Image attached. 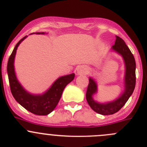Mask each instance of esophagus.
<instances>
[{"mask_svg":"<svg viewBox=\"0 0 147 147\" xmlns=\"http://www.w3.org/2000/svg\"><path fill=\"white\" fill-rule=\"evenodd\" d=\"M76 72L78 75H85L90 72V67L86 65H80L77 67Z\"/></svg>","mask_w":147,"mask_h":147,"instance_id":"34e87169","label":"esophagus"}]
</instances>
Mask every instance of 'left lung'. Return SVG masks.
<instances>
[{"label": "left lung", "instance_id": "left-lung-1", "mask_svg": "<svg viewBox=\"0 0 147 147\" xmlns=\"http://www.w3.org/2000/svg\"><path fill=\"white\" fill-rule=\"evenodd\" d=\"M116 39L112 49L121 55L124 60L125 78L124 91L115 100L111 102L100 103L92 98V95L98 91L97 83L92 78H89V84L86 92V100L90 108L94 111L101 115H111L118 112L125 105L134 90L136 85V62L134 57L121 37L116 36Z\"/></svg>", "mask_w": 147, "mask_h": 147}]
</instances>
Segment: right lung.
<instances>
[{
	"label": "right lung",
	"mask_w": 147,
	"mask_h": 147,
	"mask_svg": "<svg viewBox=\"0 0 147 147\" xmlns=\"http://www.w3.org/2000/svg\"><path fill=\"white\" fill-rule=\"evenodd\" d=\"M36 34H44L45 33L38 32ZM26 37L27 36H24L16 44L8 59L7 72L10 88L16 100L27 111L38 116H45L50 113L55 109L60 100L66 85L73 80L75 74L72 73L59 78L52 84L49 89L42 95H33L27 92L17 80L13 65L17 48Z\"/></svg>",
	"instance_id": "1"
}]
</instances>
